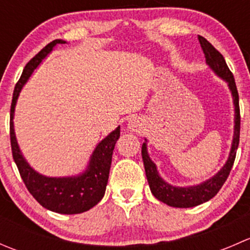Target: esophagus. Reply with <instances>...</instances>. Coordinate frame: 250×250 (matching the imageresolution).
I'll return each instance as SVG.
<instances>
[{"label": "esophagus", "instance_id": "1", "mask_svg": "<svg viewBox=\"0 0 250 250\" xmlns=\"http://www.w3.org/2000/svg\"><path fill=\"white\" fill-rule=\"evenodd\" d=\"M128 128H129L132 132H138L140 128V122L138 118H132V120L129 121V123H128Z\"/></svg>", "mask_w": 250, "mask_h": 250}]
</instances>
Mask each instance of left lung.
Segmentation results:
<instances>
[{
  "label": "left lung",
  "instance_id": "1",
  "mask_svg": "<svg viewBox=\"0 0 250 250\" xmlns=\"http://www.w3.org/2000/svg\"><path fill=\"white\" fill-rule=\"evenodd\" d=\"M201 47H202L206 62L208 66L214 71L218 77L223 78L229 85L231 95H232L233 106H234V127H233V139L231 144V150L229 153V158L224 167L219 170L215 175L211 176L208 180L192 186H173L167 181L161 178L157 167L152 160L150 158L147 152V140L141 146V156H143L144 167H145L146 178H147L148 186L152 195L161 202L166 203L167 206L175 207V208H191V207L200 206L207 201L211 200L224 183L228 179L229 174L232 168L234 158H236V151L239 144V129H241V116H239V105H238V92H237L236 83L232 72L229 69L225 59L220 52L215 49L206 39L198 36Z\"/></svg>",
  "mask_w": 250,
  "mask_h": 250
}]
</instances>
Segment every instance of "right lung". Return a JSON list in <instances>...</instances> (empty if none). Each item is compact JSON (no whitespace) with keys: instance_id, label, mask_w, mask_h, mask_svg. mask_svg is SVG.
Returning <instances> with one entry per match:
<instances>
[{"instance_id":"right-lung-1","label":"right lung","mask_w":250,"mask_h":250,"mask_svg":"<svg viewBox=\"0 0 250 250\" xmlns=\"http://www.w3.org/2000/svg\"><path fill=\"white\" fill-rule=\"evenodd\" d=\"M66 43L62 40H54L26 64L21 77L14 88L11 105V146L13 160L20 176L29 192L42 207L59 214H80L89 210L102 201L106 190L112 152L120 138V127L104 138L93 151L87 168L83 173L72 176H46L34 169L27 163L18 145L14 132V111L21 88L27 82L34 70L49 54L57 44Z\"/></svg>"}]
</instances>
